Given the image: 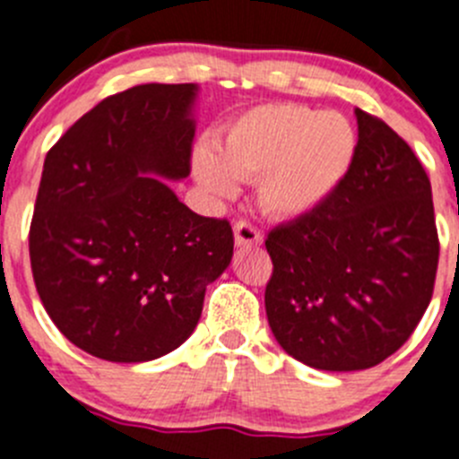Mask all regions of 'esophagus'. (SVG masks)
<instances>
[{
    "mask_svg": "<svg viewBox=\"0 0 459 459\" xmlns=\"http://www.w3.org/2000/svg\"><path fill=\"white\" fill-rule=\"evenodd\" d=\"M235 244L238 247H260L263 244V233L249 221H238L235 224Z\"/></svg>",
    "mask_w": 459,
    "mask_h": 459,
    "instance_id": "esophagus-1",
    "label": "esophagus"
}]
</instances>
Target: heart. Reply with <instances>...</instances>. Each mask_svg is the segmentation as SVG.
<instances>
[{
	"label": "heart",
	"mask_w": 459,
	"mask_h": 459,
	"mask_svg": "<svg viewBox=\"0 0 459 459\" xmlns=\"http://www.w3.org/2000/svg\"><path fill=\"white\" fill-rule=\"evenodd\" d=\"M358 133L342 113L297 104L249 110L221 133L217 152L199 147L196 181L210 195L233 196L239 181H257L260 205L281 220L307 215L337 190L353 165Z\"/></svg>",
	"instance_id": "1"
}]
</instances>
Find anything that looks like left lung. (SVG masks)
Returning a JSON list of instances; mask_svg holds the SVG:
<instances>
[{
  "mask_svg": "<svg viewBox=\"0 0 459 459\" xmlns=\"http://www.w3.org/2000/svg\"><path fill=\"white\" fill-rule=\"evenodd\" d=\"M355 117L344 181L264 239L273 337L321 371L369 369L396 353L430 303L439 260L426 169L383 119L359 108Z\"/></svg>",
  "mask_w": 459,
  "mask_h": 459,
  "instance_id": "obj_1",
  "label": "left lung"
}]
</instances>
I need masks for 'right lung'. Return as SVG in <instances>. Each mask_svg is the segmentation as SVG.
I'll return each instance as SVG.
<instances>
[{
  "instance_id": "right-lung-1",
  "label": "right lung",
  "mask_w": 459,
  "mask_h": 459,
  "mask_svg": "<svg viewBox=\"0 0 459 459\" xmlns=\"http://www.w3.org/2000/svg\"><path fill=\"white\" fill-rule=\"evenodd\" d=\"M195 83H144L72 124L42 167L29 255L56 328L108 362H147L199 324L233 258L226 220L201 217L169 181L190 174Z\"/></svg>"
}]
</instances>
